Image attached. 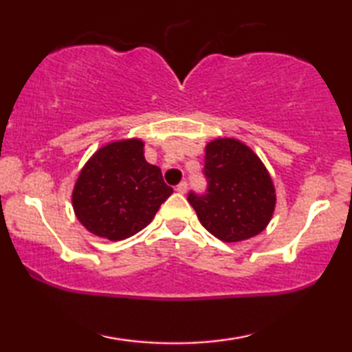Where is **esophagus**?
I'll list each match as a JSON object with an SVG mask.
<instances>
[{
    "label": "esophagus",
    "instance_id": "34e87169",
    "mask_svg": "<svg viewBox=\"0 0 352 352\" xmlns=\"http://www.w3.org/2000/svg\"><path fill=\"white\" fill-rule=\"evenodd\" d=\"M175 190H177L178 194H186V190H188V183H186V182H182L180 184H177Z\"/></svg>",
    "mask_w": 352,
    "mask_h": 352
}]
</instances>
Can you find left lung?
I'll list each match as a JSON object with an SVG mask.
<instances>
[{
    "label": "left lung",
    "mask_w": 352,
    "mask_h": 352,
    "mask_svg": "<svg viewBox=\"0 0 352 352\" xmlns=\"http://www.w3.org/2000/svg\"><path fill=\"white\" fill-rule=\"evenodd\" d=\"M206 192L190 190L188 201L200 223L223 242L259 234L275 211V186L258 155L243 142L219 138L206 146Z\"/></svg>",
    "instance_id": "left-lung-1"
}]
</instances>
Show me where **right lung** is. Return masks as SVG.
I'll return each instance as SVG.
<instances>
[{"mask_svg": "<svg viewBox=\"0 0 352 352\" xmlns=\"http://www.w3.org/2000/svg\"><path fill=\"white\" fill-rule=\"evenodd\" d=\"M172 192L162 169L146 162L144 142L122 140L100 147L83 166L73 208L90 233L122 241L146 228Z\"/></svg>", "mask_w": 352, "mask_h": 352, "instance_id": "obj_1", "label": "right lung"}]
</instances>
